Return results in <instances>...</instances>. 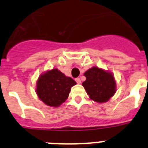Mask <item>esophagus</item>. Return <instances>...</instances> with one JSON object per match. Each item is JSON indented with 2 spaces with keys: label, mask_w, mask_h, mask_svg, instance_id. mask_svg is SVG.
<instances>
[{
  "label": "esophagus",
  "mask_w": 148,
  "mask_h": 148,
  "mask_svg": "<svg viewBox=\"0 0 148 148\" xmlns=\"http://www.w3.org/2000/svg\"><path fill=\"white\" fill-rule=\"evenodd\" d=\"M75 82H77V83L78 84H81V79H80V78H75Z\"/></svg>",
  "instance_id": "1"
}]
</instances>
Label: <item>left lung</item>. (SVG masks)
Returning <instances> with one entry per match:
<instances>
[{
    "label": "left lung",
    "instance_id": "8db88e82",
    "mask_svg": "<svg viewBox=\"0 0 148 148\" xmlns=\"http://www.w3.org/2000/svg\"><path fill=\"white\" fill-rule=\"evenodd\" d=\"M86 81L82 83L90 99L104 103L110 100L116 92V82L110 72L92 66L84 73Z\"/></svg>",
    "mask_w": 148,
    "mask_h": 148
}]
</instances>
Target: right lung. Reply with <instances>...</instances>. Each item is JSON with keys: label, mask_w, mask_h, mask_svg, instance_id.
Returning <instances> with one entry per match:
<instances>
[{"label": "right lung", "mask_w": 148, "mask_h": 148, "mask_svg": "<svg viewBox=\"0 0 148 148\" xmlns=\"http://www.w3.org/2000/svg\"><path fill=\"white\" fill-rule=\"evenodd\" d=\"M76 82L67 77L58 69L48 70L39 76L36 93L45 104L59 107L67 99L70 90Z\"/></svg>", "instance_id": "obj_1"}]
</instances>
